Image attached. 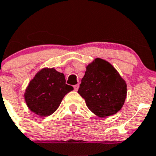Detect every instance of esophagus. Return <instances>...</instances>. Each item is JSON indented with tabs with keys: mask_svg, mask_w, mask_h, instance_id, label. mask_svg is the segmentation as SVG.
Wrapping results in <instances>:
<instances>
[{
	"mask_svg": "<svg viewBox=\"0 0 156 156\" xmlns=\"http://www.w3.org/2000/svg\"><path fill=\"white\" fill-rule=\"evenodd\" d=\"M78 88H79V85H74V88H75V91H78Z\"/></svg>",
	"mask_w": 156,
	"mask_h": 156,
	"instance_id": "34e87169",
	"label": "esophagus"
}]
</instances>
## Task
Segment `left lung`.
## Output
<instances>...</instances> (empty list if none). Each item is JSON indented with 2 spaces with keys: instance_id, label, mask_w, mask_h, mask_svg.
<instances>
[{
  "instance_id": "obj_1",
  "label": "left lung",
  "mask_w": 156,
  "mask_h": 156,
  "mask_svg": "<svg viewBox=\"0 0 156 156\" xmlns=\"http://www.w3.org/2000/svg\"><path fill=\"white\" fill-rule=\"evenodd\" d=\"M91 111L106 117L120 111L127 97V84L110 63L95 58L86 66L78 91Z\"/></svg>"
}]
</instances>
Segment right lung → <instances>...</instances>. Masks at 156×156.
Here are the masks:
<instances>
[{"label":"right lung","instance_id":"add662e5","mask_svg":"<svg viewBox=\"0 0 156 156\" xmlns=\"http://www.w3.org/2000/svg\"><path fill=\"white\" fill-rule=\"evenodd\" d=\"M63 73L44 68L36 73L24 93L26 105L36 114L47 116L57 110L64 95L74 89Z\"/></svg>","mask_w":156,"mask_h":156}]
</instances>
